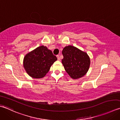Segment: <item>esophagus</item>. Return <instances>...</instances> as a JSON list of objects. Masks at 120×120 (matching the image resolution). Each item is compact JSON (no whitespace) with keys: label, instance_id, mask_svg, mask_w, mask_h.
Masks as SVG:
<instances>
[{"label":"esophagus","instance_id":"esophagus-1","mask_svg":"<svg viewBox=\"0 0 120 120\" xmlns=\"http://www.w3.org/2000/svg\"><path fill=\"white\" fill-rule=\"evenodd\" d=\"M57 60H60V55H57Z\"/></svg>","mask_w":120,"mask_h":120}]
</instances>
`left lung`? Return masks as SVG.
Listing matches in <instances>:
<instances>
[{
	"label": "left lung",
	"mask_w": 120,
	"mask_h": 120,
	"mask_svg": "<svg viewBox=\"0 0 120 120\" xmlns=\"http://www.w3.org/2000/svg\"><path fill=\"white\" fill-rule=\"evenodd\" d=\"M62 60L66 71L73 79L83 77L89 69L90 58L87 54L74 46L68 45L63 49Z\"/></svg>",
	"instance_id": "8db88e82"
}]
</instances>
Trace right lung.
Returning a JSON list of instances; mask_svg holds the SVG:
<instances>
[{"instance_id": "obj_1", "label": "right lung", "mask_w": 120, "mask_h": 120, "mask_svg": "<svg viewBox=\"0 0 120 120\" xmlns=\"http://www.w3.org/2000/svg\"><path fill=\"white\" fill-rule=\"evenodd\" d=\"M57 60L52 51L41 45L26 54L24 57L23 66L29 76L40 79L45 76Z\"/></svg>"}]
</instances>
